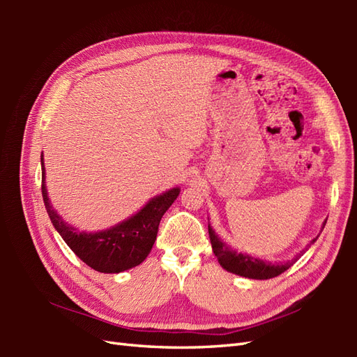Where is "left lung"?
I'll list each match as a JSON object with an SVG mask.
<instances>
[{"instance_id":"left-lung-1","label":"left lung","mask_w":357,"mask_h":357,"mask_svg":"<svg viewBox=\"0 0 357 357\" xmlns=\"http://www.w3.org/2000/svg\"><path fill=\"white\" fill-rule=\"evenodd\" d=\"M325 227V222H324ZM208 236H210V242H211V248H213V253L218 257V262L222 265V268H225L227 271L234 273V275L244 276L248 279H271L279 276L280 273H284L285 270H288L291 265L298 261L296 256L294 259L288 261V262H278V264H271L267 261L257 259V257L248 256V255H242L238 253L236 250H233L231 247H229L222 242L221 239L218 238V234L215 233V230L211 229L208 224ZM317 238H314L312 241V244ZM304 253V252H302Z\"/></svg>"}]
</instances>
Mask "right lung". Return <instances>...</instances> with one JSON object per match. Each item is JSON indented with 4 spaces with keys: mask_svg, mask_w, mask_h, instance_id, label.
Listing matches in <instances>:
<instances>
[{
    "mask_svg": "<svg viewBox=\"0 0 357 357\" xmlns=\"http://www.w3.org/2000/svg\"><path fill=\"white\" fill-rule=\"evenodd\" d=\"M41 165L43 199L53 227L82 262L101 273L126 271L136 267L146 259L156 241L161 218L170 208L181 192L178 187H174L169 192L151 198L138 213L119 222L118 225L102 231L86 233L73 229L72 225L64 222V219L52 207L44 183L45 169L43 156Z\"/></svg>",
    "mask_w": 357,
    "mask_h": 357,
    "instance_id": "1",
    "label": "right lung"
}]
</instances>
